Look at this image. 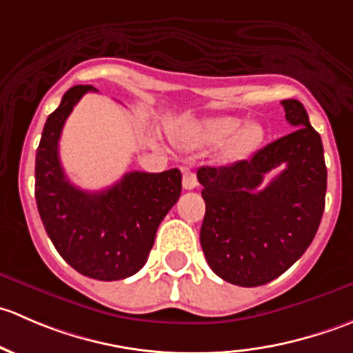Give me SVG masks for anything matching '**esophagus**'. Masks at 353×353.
Returning <instances> with one entry per match:
<instances>
[{
    "mask_svg": "<svg viewBox=\"0 0 353 353\" xmlns=\"http://www.w3.org/2000/svg\"><path fill=\"white\" fill-rule=\"evenodd\" d=\"M196 186H198L196 174H194L191 169H184V174H183V188H184V190H194Z\"/></svg>",
    "mask_w": 353,
    "mask_h": 353,
    "instance_id": "obj_1",
    "label": "esophagus"
}]
</instances>
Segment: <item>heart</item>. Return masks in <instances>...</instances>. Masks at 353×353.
I'll return each instance as SVG.
<instances>
[{
    "mask_svg": "<svg viewBox=\"0 0 353 353\" xmlns=\"http://www.w3.org/2000/svg\"><path fill=\"white\" fill-rule=\"evenodd\" d=\"M183 134L196 143L220 145L223 160H241L251 155L265 140V128L258 121L244 123L239 116H213L206 119L190 121L184 124Z\"/></svg>",
    "mask_w": 353,
    "mask_h": 353,
    "instance_id": "obj_1",
    "label": "heart"
}]
</instances>
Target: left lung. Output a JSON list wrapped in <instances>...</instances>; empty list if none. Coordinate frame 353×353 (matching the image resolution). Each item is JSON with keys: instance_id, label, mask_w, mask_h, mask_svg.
<instances>
[{"instance_id": "8db88e82", "label": "left lung", "mask_w": 353, "mask_h": 353, "mask_svg": "<svg viewBox=\"0 0 353 353\" xmlns=\"http://www.w3.org/2000/svg\"><path fill=\"white\" fill-rule=\"evenodd\" d=\"M290 134L232 165L201 167L206 212L199 241L210 268L225 282L258 287L285 273L314 239L325 212L326 163L321 137L304 105L282 101ZM286 169L266 188L262 177Z\"/></svg>"}]
</instances>
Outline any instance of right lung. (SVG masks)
I'll use <instances>...</instances> for the list:
<instances>
[{
	"label": "right lung",
	"mask_w": 353,
	"mask_h": 353,
	"mask_svg": "<svg viewBox=\"0 0 353 353\" xmlns=\"http://www.w3.org/2000/svg\"><path fill=\"white\" fill-rule=\"evenodd\" d=\"M90 85H77L49 114L35 155V201L44 229L71 268L95 280H123L147 263L157 229L181 196L179 169L128 172L104 191L68 181L59 162V138L66 117Z\"/></svg>",
	"instance_id": "add662e5"
}]
</instances>
